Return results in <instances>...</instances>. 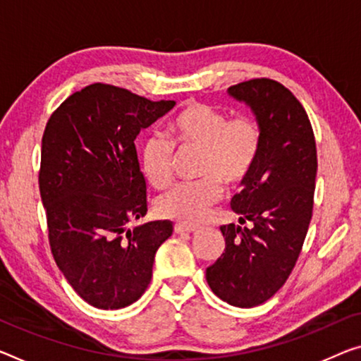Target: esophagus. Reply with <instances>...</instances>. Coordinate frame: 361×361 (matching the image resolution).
I'll return each instance as SVG.
<instances>
[{
  "instance_id": "obj_1",
  "label": "esophagus",
  "mask_w": 361,
  "mask_h": 361,
  "mask_svg": "<svg viewBox=\"0 0 361 361\" xmlns=\"http://www.w3.org/2000/svg\"><path fill=\"white\" fill-rule=\"evenodd\" d=\"M198 229H200L198 226H192V224H185V223H177L174 226L176 234H184V232H197Z\"/></svg>"
}]
</instances>
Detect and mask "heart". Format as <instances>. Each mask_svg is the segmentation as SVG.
<instances>
[{
  "instance_id": "heart-1",
  "label": "heart",
  "mask_w": 361,
  "mask_h": 361,
  "mask_svg": "<svg viewBox=\"0 0 361 361\" xmlns=\"http://www.w3.org/2000/svg\"><path fill=\"white\" fill-rule=\"evenodd\" d=\"M169 142L149 137L143 142L140 168L154 188H166L174 179V152H198L195 177L200 180L174 187L158 200L157 212L166 219L197 224L207 218L223 195L252 174L262 149V129L250 116L231 118L223 109L188 103L168 124Z\"/></svg>"
}]
</instances>
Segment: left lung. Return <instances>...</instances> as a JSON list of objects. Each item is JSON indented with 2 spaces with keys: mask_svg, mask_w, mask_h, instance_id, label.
Masks as SVG:
<instances>
[{
  "mask_svg": "<svg viewBox=\"0 0 361 361\" xmlns=\"http://www.w3.org/2000/svg\"><path fill=\"white\" fill-rule=\"evenodd\" d=\"M227 93L250 106L262 149L231 202L248 227L221 226L226 248L207 268V281L221 300L252 308L269 300L297 263L312 221L318 159L307 111L284 85L253 79Z\"/></svg>",
  "mask_w": 361,
  "mask_h": 361,
  "instance_id": "left-lung-1",
  "label": "left lung"
}]
</instances>
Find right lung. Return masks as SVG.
<instances>
[{"mask_svg": "<svg viewBox=\"0 0 361 361\" xmlns=\"http://www.w3.org/2000/svg\"><path fill=\"white\" fill-rule=\"evenodd\" d=\"M174 104L92 84L72 93L45 127L38 184L49 247L72 289L95 308L137 302L157 250L173 234L171 221L127 224L147 214L135 138Z\"/></svg>", "mask_w": 361, "mask_h": 361, "instance_id": "1", "label": "right lung"}]
</instances>
